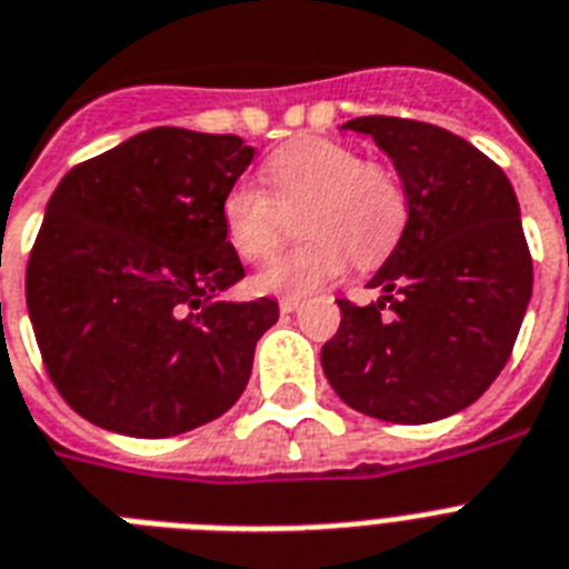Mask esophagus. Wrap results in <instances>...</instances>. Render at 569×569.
<instances>
[{
    "instance_id": "esophagus-1",
    "label": "esophagus",
    "mask_w": 569,
    "mask_h": 569,
    "mask_svg": "<svg viewBox=\"0 0 569 569\" xmlns=\"http://www.w3.org/2000/svg\"><path fill=\"white\" fill-rule=\"evenodd\" d=\"M300 307L298 298H283L280 300V312H295V309Z\"/></svg>"
}]
</instances>
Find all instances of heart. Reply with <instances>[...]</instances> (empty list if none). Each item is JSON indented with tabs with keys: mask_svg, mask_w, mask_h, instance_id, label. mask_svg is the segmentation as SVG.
I'll return each instance as SVG.
<instances>
[{
	"mask_svg": "<svg viewBox=\"0 0 569 569\" xmlns=\"http://www.w3.org/2000/svg\"><path fill=\"white\" fill-rule=\"evenodd\" d=\"M271 192L237 180L221 198V228L242 260H262L283 237V210L298 207L300 237L292 251L266 262L253 289L303 298L345 274L350 257L373 266L395 248L406 221L403 189L377 163L332 140H295L266 163Z\"/></svg>",
	"mask_w": 569,
	"mask_h": 569,
	"instance_id": "heart-1",
	"label": "heart"
}]
</instances>
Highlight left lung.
Returning a JSON list of instances; mask_svg holds the SVG:
<instances>
[{"mask_svg":"<svg viewBox=\"0 0 569 569\" xmlns=\"http://www.w3.org/2000/svg\"><path fill=\"white\" fill-rule=\"evenodd\" d=\"M345 131L391 157L406 228L368 289L339 300L321 348L332 391L389 423H432L468 409L497 380L532 298V257L515 187L500 166L438 124L359 117Z\"/></svg>","mask_w":569,"mask_h":569,"instance_id":"8db88e82","label":"left lung"}]
</instances>
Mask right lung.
I'll return each instance as SVG.
<instances>
[{
  "label": "right lung",
  "mask_w": 569,
  "mask_h": 569,
  "mask_svg": "<svg viewBox=\"0 0 569 569\" xmlns=\"http://www.w3.org/2000/svg\"><path fill=\"white\" fill-rule=\"evenodd\" d=\"M233 133L151 128L63 174L26 271L54 389L90 423L169 438L248 386L277 300H221L244 277L221 198L251 166Z\"/></svg>",
  "instance_id": "obj_1"
}]
</instances>
